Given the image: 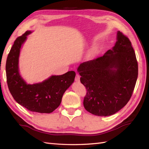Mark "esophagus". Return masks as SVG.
Wrapping results in <instances>:
<instances>
[{"instance_id": "34e87169", "label": "esophagus", "mask_w": 149, "mask_h": 149, "mask_svg": "<svg viewBox=\"0 0 149 149\" xmlns=\"http://www.w3.org/2000/svg\"><path fill=\"white\" fill-rule=\"evenodd\" d=\"M80 75L79 74H76V75H75V81L76 82H79L80 81Z\"/></svg>"}]
</instances>
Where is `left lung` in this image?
Masks as SVG:
<instances>
[{"label": "left lung", "mask_w": 149, "mask_h": 149, "mask_svg": "<svg viewBox=\"0 0 149 149\" xmlns=\"http://www.w3.org/2000/svg\"><path fill=\"white\" fill-rule=\"evenodd\" d=\"M86 87L84 108L96 116L112 115L130 100L138 78V66L131 41L122 32L112 50L77 68Z\"/></svg>", "instance_id": "left-lung-1"}]
</instances>
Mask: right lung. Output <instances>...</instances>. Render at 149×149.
Wrapping results in <instances>:
<instances>
[{"mask_svg": "<svg viewBox=\"0 0 149 149\" xmlns=\"http://www.w3.org/2000/svg\"><path fill=\"white\" fill-rule=\"evenodd\" d=\"M27 31L15 40L9 51L6 65V78L9 91L21 106L33 112L50 113L58 107L65 91L74 83V71L61 75H52L42 83L27 84L18 71L20 48L28 34Z\"/></svg>", "mask_w": 149, "mask_h": 149, "instance_id": "1", "label": "right lung"}]
</instances>
